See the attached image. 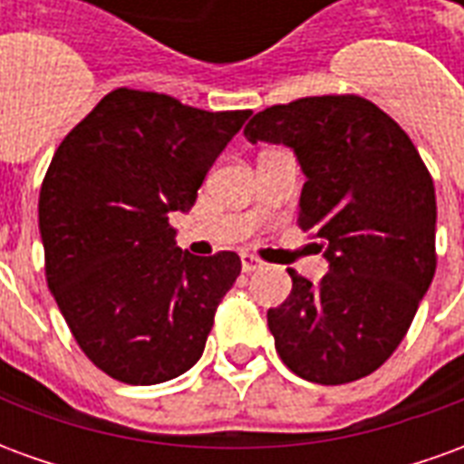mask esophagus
Wrapping results in <instances>:
<instances>
[{"label":"esophagus","mask_w":464,"mask_h":464,"mask_svg":"<svg viewBox=\"0 0 464 464\" xmlns=\"http://www.w3.org/2000/svg\"><path fill=\"white\" fill-rule=\"evenodd\" d=\"M241 266H243V273H253V271H261L266 263L261 258H256L251 253H243L241 256Z\"/></svg>","instance_id":"1"}]
</instances>
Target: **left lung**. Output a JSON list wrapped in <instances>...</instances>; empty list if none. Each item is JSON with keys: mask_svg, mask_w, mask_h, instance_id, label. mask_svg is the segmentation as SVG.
Instances as JSON below:
<instances>
[{"mask_svg": "<svg viewBox=\"0 0 464 464\" xmlns=\"http://www.w3.org/2000/svg\"><path fill=\"white\" fill-rule=\"evenodd\" d=\"M251 143L288 146L305 173L298 226L323 241L328 273L268 311L276 350L303 380L343 385L392 355L435 276V186L418 149L355 94L258 111Z\"/></svg>", "mask_w": 464, "mask_h": 464, "instance_id": "left-lung-1", "label": "left lung"}]
</instances>
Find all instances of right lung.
Masks as SVG:
<instances>
[{
  "label": "right lung",
  "instance_id": "add662e5",
  "mask_svg": "<svg viewBox=\"0 0 464 464\" xmlns=\"http://www.w3.org/2000/svg\"><path fill=\"white\" fill-rule=\"evenodd\" d=\"M248 116L116 89L59 143L39 193L46 283L79 348L114 380L166 382L203 355L241 258L183 253L169 213L191 211Z\"/></svg>",
  "mask_w": 464,
  "mask_h": 464
}]
</instances>
